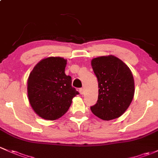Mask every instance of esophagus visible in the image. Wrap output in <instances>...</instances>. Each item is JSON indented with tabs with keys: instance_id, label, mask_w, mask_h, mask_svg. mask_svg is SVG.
I'll return each mask as SVG.
<instances>
[{
	"instance_id": "esophagus-1",
	"label": "esophagus",
	"mask_w": 158,
	"mask_h": 158,
	"mask_svg": "<svg viewBox=\"0 0 158 158\" xmlns=\"http://www.w3.org/2000/svg\"><path fill=\"white\" fill-rule=\"evenodd\" d=\"M79 92L81 94H84V89H82V88H81V89H79Z\"/></svg>"
}]
</instances>
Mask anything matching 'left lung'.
<instances>
[{
  "label": "left lung",
  "mask_w": 158,
  "mask_h": 158,
  "mask_svg": "<svg viewBox=\"0 0 158 158\" xmlns=\"http://www.w3.org/2000/svg\"><path fill=\"white\" fill-rule=\"evenodd\" d=\"M92 66L99 89L97 103L91 107V110L103 120L118 118L125 113L134 97L135 84L130 69L113 55L94 58Z\"/></svg>",
  "instance_id": "8db88e82"
}]
</instances>
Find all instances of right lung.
Returning a JSON list of instances; mask_svg holds the SVG:
<instances>
[{
    "instance_id": "right-lung-1",
    "label": "right lung",
    "mask_w": 158,
    "mask_h": 158,
    "mask_svg": "<svg viewBox=\"0 0 158 158\" xmlns=\"http://www.w3.org/2000/svg\"><path fill=\"white\" fill-rule=\"evenodd\" d=\"M66 60L50 57L41 60L31 70L27 82L28 98L40 117L55 120L66 114L79 94L72 87V78L65 74Z\"/></svg>"
}]
</instances>
